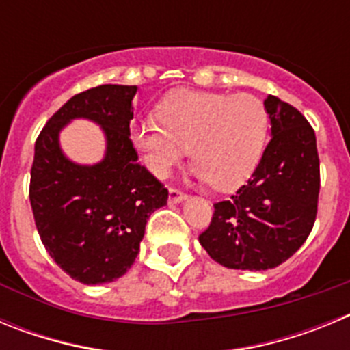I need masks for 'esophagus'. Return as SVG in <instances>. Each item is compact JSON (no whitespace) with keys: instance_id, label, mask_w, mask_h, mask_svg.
<instances>
[{"instance_id":"34e87169","label":"esophagus","mask_w":350,"mask_h":350,"mask_svg":"<svg viewBox=\"0 0 350 350\" xmlns=\"http://www.w3.org/2000/svg\"><path fill=\"white\" fill-rule=\"evenodd\" d=\"M185 198H187V194L182 193V191L177 189V187H170L168 189V202L170 203H180V202H184Z\"/></svg>"}]
</instances>
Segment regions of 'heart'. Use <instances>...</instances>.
<instances>
[{"instance_id": "heart-1", "label": "heart", "mask_w": 350, "mask_h": 350, "mask_svg": "<svg viewBox=\"0 0 350 350\" xmlns=\"http://www.w3.org/2000/svg\"><path fill=\"white\" fill-rule=\"evenodd\" d=\"M154 120L135 124L131 144L156 177H168L189 154L194 173L213 189L245 184L258 166L268 137V112L252 94L178 89L156 107Z\"/></svg>"}]
</instances>
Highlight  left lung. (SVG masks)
<instances>
[{"label": "left lung", "mask_w": 350, "mask_h": 350, "mask_svg": "<svg viewBox=\"0 0 350 350\" xmlns=\"http://www.w3.org/2000/svg\"><path fill=\"white\" fill-rule=\"evenodd\" d=\"M271 138L258 168L237 194L213 205L200 243L213 261L234 270L282 265L314 228L321 173L315 133L293 105L268 96Z\"/></svg>", "instance_id": "left-lung-1"}]
</instances>
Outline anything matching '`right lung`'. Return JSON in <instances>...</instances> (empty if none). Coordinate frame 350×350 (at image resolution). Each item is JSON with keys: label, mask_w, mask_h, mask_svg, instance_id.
Listing matches in <instances>:
<instances>
[{"label": "right lung", "mask_w": 350, "mask_h": 350, "mask_svg": "<svg viewBox=\"0 0 350 350\" xmlns=\"http://www.w3.org/2000/svg\"><path fill=\"white\" fill-rule=\"evenodd\" d=\"M137 85L105 83L75 94L36 138L29 202L42 243L71 279L88 286L113 282L140 250L147 219L166 205L168 189L138 163L129 138ZM100 124L107 152L98 165L70 161L59 147L71 118Z\"/></svg>", "instance_id": "1"}]
</instances>
